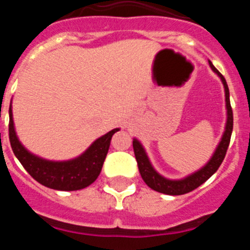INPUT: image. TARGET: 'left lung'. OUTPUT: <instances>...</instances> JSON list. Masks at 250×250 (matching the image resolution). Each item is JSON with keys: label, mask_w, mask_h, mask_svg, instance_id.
Returning <instances> with one entry per match:
<instances>
[{"label": "left lung", "mask_w": 250, "mask_h": 250, "mask_svg": "<svg viewBox=\"0 0 250 250\" xmlns=\"http://www.w3.org/2000/svg\"><path fill=\"white\" fill-rule=\"evenodd\" d=\"M209 66L211 67L214 72L220 77L223 85H224V91H225V106H227V124H225V130L223 134L222 139H220L219 144L216 146L215 151H214L213 156L210 160L208 161L207 164L199 169L195 173L190 174V175L185 176L179 180H171V179H167L163 175L156 171L152 167L151 163H150L149 158H147L145 149L143 147L140 141L138 139L132 140V147H134V152H135V158L138 161L139 171L146 185L151 188L152 190L159 191V193L167 194V195H182V194H187L189 191L194 190L198 187L205 183L208 179L210 178L216 170L219 169L220 164L223 163L228 150L229 143H230V136L231 131H233V110L230 106V100H229V89L227 85L224 76L220 74L213 63L209 61Z\"/></svg>", "instance_id": "1"}]
</instances>
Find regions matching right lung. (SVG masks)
<instances>
[{"mask_svg": "<svg viewBox=\"0 0 250 250\" xmlns=\"http://www.w3.org/2000/svg\"><path fill=\"white\" fill-rule=\"evenodd\" d=\"M8 112H10L8 135H10L13 154L36 182L55 190H80L92 184L100 175L106 154L109 151L112 135L119 131V129H114L101 138L96 139L90 145L89 149L77 158L66 161H51L31 154L20 143L13 125L12 105H10Z\"/></svg>", "mask_w": 250, "mask_h": 250, "instance_id": "obj_1", "label": "right lung"}]
</instances>
